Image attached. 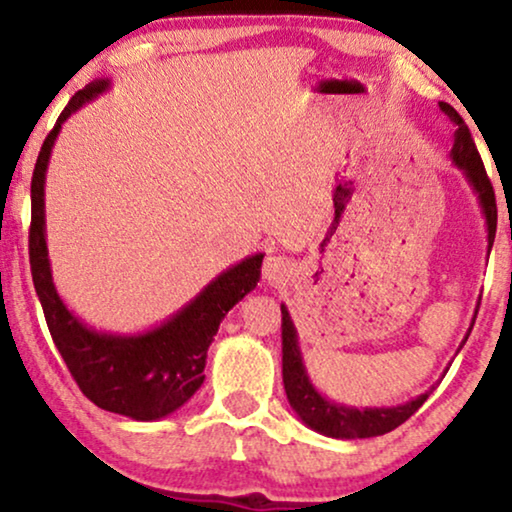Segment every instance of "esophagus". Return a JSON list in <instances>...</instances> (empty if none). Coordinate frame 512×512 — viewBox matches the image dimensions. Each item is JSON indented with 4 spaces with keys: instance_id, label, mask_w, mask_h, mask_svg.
I'll return each mask as SVG.
<instances>
[{
    "instance_id": "1",
    "label": "esophagus",
    "mask_w": 512,
    "mask_h": 512,
    "mask_svg": "<svg viewBox=\"0 0 512 512\" xmlns=\"http://www.w3.org/2000/svg\"><path fill=\"white\" fill-rule=\"evenodd\" d=\"M291 272V265L286 261L284 256H268L263 263V277L265 282L277 286V284H284L286 277H289Z\"/></svg>"
}]
</instances>
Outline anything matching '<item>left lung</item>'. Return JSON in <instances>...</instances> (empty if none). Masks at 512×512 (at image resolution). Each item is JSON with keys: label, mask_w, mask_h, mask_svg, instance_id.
Returning a JSON list of instances; mask_svg holds the SVG:
<instances>
[{"label": "left lung", "mask_w": 512, "mask_h": 512, "mask_svg": "<svg viewBox=\"0 0 512 512\" xmlns=\"http://www.w3.org/2000/svg\"><path fill=\"white\" fill-rule=\"evenodd\" d=\"M438 107L454 125H457V130H454L450 158L452 163L459 167L461 174L466 177L468 186L473 188L475 198H478V205L482 209V216H485V226H487V251H492L494 235H496V198H494L492 181L487 177L485 165H482L480 153L475 149V142L471 132L466 128L464 118H461L447 102H440ZM475 314H478V310H475ZM473 324L475 319L471 321V326H468L459 349L464 347L468 335H471ZM282 352H284L282 356L284 391H286V398H289V405L298 415L300 422L328 438L354 440V438L384 436V433L394 431L396 426H401L405 422V419L415 415V412L424 405L426 398L431 396V391L436 389L431 387L429 391H424V394L412 398V401L401 403V405H389V408H354V405L331 401V398L324 396L317 387H314L310 375H307L303 354H300V345H298L296 324H293L289 307L284 303H282Z\"/></svg>", "instance_id": "left-lung-1"}]
</instances>
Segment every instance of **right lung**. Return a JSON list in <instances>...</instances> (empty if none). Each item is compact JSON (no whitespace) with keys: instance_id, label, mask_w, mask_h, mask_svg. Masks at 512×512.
<instances>
[{"instance_id":"1","label":"right lung","mask_w":512,"mask_h":512,"mask_svg":"<svg viewBox=\"0 0 512 512\" xmlns=\"http://www.w3.org/2000/svg\"><path fill=\"white\" fill-rule=\"evenodd\" d=\"M109 88V79H97L79 90L39 151L32 174V282L55 347L83 394L107 412L130 417L135 422H156L191 401V396L202 387L207 349L228 310L256 289L263 254L247 256L230 265L181 310L146 331H97L69 310L55 289L48 258L46 170L62 123Z\"/></svg>"}]
</instances>
